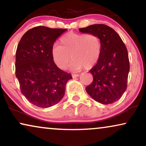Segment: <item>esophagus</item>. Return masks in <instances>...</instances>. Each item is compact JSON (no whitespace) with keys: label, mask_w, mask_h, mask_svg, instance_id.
Here are the masks:
<instances>
[{"label":"esophagus","mask_w":146,"mask_h":146,"mask_svg":"<svg viewBox=\"0 0 146 146\" xmlns=\"http://www.w3.org/2000/svg\"><path fill=\"white\" fill-rule=\"evenodd\" d=\"M79 76V74H72V77H73V78H76V77Z\"/></svg>","instance_id":"34e87169"}]
</instances>
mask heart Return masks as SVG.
I'll return each instance as SVG.
<instances>
[{
    "instance_id": "obj_1",
    "label": "heart",
    "mask_w": 146,
    "mask_h": 146,
    "mask_svg": "<svg viewBox=\"0 0 146 146\" xmlns=\"http://www.w3.org/2000/svg\"><path fill=\"white\" fill-rule=\"evenodd\" d=\"M102 42L95 34L69 33L61 38L59 46H55L51 57L59 69H65L71 61L75 71L90 69L98 63L102 54Z\"/></svg>"
}]
</instances>
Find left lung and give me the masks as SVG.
<instances>
[{"label": "left lung", "mask_w": 146, "mask_h": 146, "mask_svg": "<svg viewBox=\"0 0 146 146\" xmlns=\"http://www.w3.org/2000/svg\"><path fill=\"white\" fill-rule=\"evenodd\" d=\"M83 33L95 34L102 42V54L89 72L93 82L87 93L96 102L110 104L121 98L127 89L129 61L127 48L119 35L111 27L96 24L79 29Z\"/></svg>", "instance_id": "left-lung-1"}]
</instances>
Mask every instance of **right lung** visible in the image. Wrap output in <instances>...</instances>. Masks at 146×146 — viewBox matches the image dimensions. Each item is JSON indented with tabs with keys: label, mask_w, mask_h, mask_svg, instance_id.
<instances>
[{
	"label": "right lung",
	"mask_w": 146,
	"mask_h": 146,
	"mask_svg": "<svg viewBox=\"0 0 146 146\" xmlns=\"http://www.w3.org/2000/svg\"><path fill=\"white\" fill-rule=\"evenodd\" d=\"M39 26L30 29L17 46L15 74L22 94L29 102L41 108L59 103L65 95L69 73L54 63L51 51L54 42L67 31Z\"/></svg>",
	"instance_id": "right-lung-1"
}]
</instances>
